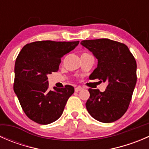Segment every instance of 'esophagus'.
<instances>
[{"mask_svg": "<svg viewBox=\"0 0 149 149\" xmlns=\"http://www.w3.org/2000/svg\"><path fill=\"white\" fill-rule=\"evenodd\" d=\"M82 89H83V88H82V87L77 86V87H76V88H75V91H76V92H78V91H81Z\"/></svg>", "mask_w": 149, "mask_h": 149, "instance_id": "obj_1", "label": "esophagus"}]
</instances>
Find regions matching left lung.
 Wrapping results in <instances>:
<instances>
[{"label":"left lung","mask_w":149,"mask_h":149,"mask_svg":"<svg viewBox=\"0 0 149 149\" xmlns=\"http://www.w3.org/2000/svg\"><path fill=\"white\" fill-rule=\"evenodd\" d=\"M81 44L98 60L89 79L108 83L103 92L88 89L87 111L102 123L116 121L125 113L131 101L137 81L136 59L125 45L109 39L83 40Z\"/></svg>","instance_id":"obj_1"}]
</instances>
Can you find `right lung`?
<instances>
[{
    "instance_id": "right-lung-1",
    "label": "right lung",
    "mask_w": 149,
    "mask_h": 149,
    "mask_svg": "<svg viewBox=\"0 0 149 149\" xmlns=\"http://www.w3.org/2000/svg\"><path fill=\"white\" fill-rule=\"evenodd\" d=\"M79 41H37L26 45L16 58L13 90L24 113L30 120L47 125L63 114L72 86L49 89L47 75L59 69L61 58L73 50Z\"/></svg>"
}]
</instances>
